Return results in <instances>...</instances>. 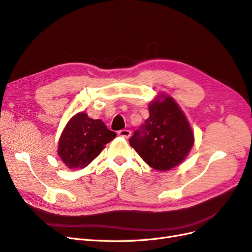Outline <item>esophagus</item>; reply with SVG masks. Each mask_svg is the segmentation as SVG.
I'll list each match as a JSON object with an SVG mask.
<instances>
[{
    "label": "esophagus",
    "mask_w": 252,
    "mask_h": 252,
    "mask_svg": "<svg viewBox=\"0 0 252 252\" xmlns=\"http://www.w3.org/2000/svg\"><path fill=\"white\" fill-rule=\"evenodd\" d=\"M118 135L120 137L128 138L129 136H131V131H129V129H120V131H118Z\"/></svg>",
    "instance_id": "obj_1"
}]
</instances>
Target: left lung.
Listing matches in <instances>:
<instances>
[{"label":"left lung","instance_id":"left-lung-1","mask_svg":"<svg viewBox=\"0 0 252 252\" xmlns=\"http://www.w3.org/2000/svg\"><path fill=\"white\" fill-rule=\"evenodd\" d=\"M150 117L129 138L131 147L157 170H168L184 160L193 134L183 112L169 96L150 104Z\"/></svg>","mask_w":252,"mask_h":252}]
</instances>
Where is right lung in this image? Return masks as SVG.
Returning a JSON list of instances; mask_svg holds the SVG:
<instances>
[{
    "mask_svg": "<svg viewBox=\"0 0 252 252\" xmlns=\"http://www.w3.org/2000/svg\"><path fill=\"white\" fill-rule=\"evenodd\" d=\"M116 137L100 119L86 113L73 117L64 127L59 142V155L70 168H84L99 155L104 145Z\"/></svg>",
    "mask_w": 252,
    "mask_h": 252,
    "instance_id": "obj_1",
    "label": "right lung"
}]
</instances>
